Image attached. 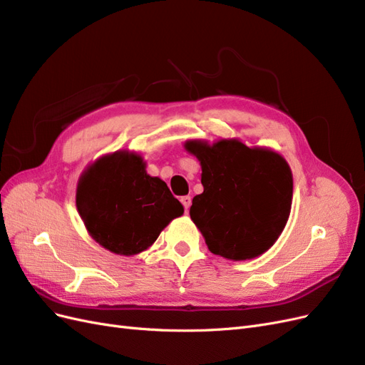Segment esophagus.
<instances>
[{
	"label": "esophagus",
	"instance_id": "obj_1",
	"mask_svg": "<svg viewBox=\"0 0 365 365\" xmlns=\"http://www.w3.org/2000/svg\"><path fill=\"white\" fill-rule=\"evenodd\" d=\"M181 204L184 205V210H185V213H187V212H189L190 205H192V197L190 196H182L181 197Z\"/></svg>",
	"mask_w": 365,
	"mask_h": 365
}]
</instances>
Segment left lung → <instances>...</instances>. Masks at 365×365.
<instances>
[{
	"mask_svg": "<svg viewBox=\"0 0 365 365\" xmlns=\"http://www.w3.org/2000/svg\"><path fill=\"white\" fill-rule=\"evenodd\" d=\"M184 148L201 163L204 192L193 197L190 217L208 250L230 260L268 251L291 213L289 164L277 152L236 138L213 145L190 140Z\"/></svg>",
	"mask_w": 365,
	"mask_h": 365,
	"instance_id": "1",
	"label": "left lung"
}]
</instances>
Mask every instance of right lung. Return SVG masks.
<instances>
[{"label":"right lung","instance_id":"right-lung-1","mask_svg":"<svg viewBox=\"0 0 365 365\" xmlns=\"http://www.w3.org/2000/svg\"><path fill=\"white\" fill-rule=\"evenodd\" d=\"M76 205L90 236L120 256L148 250L184 207L168 184L146 172L141 155L117 150L82 173Z\"/></svg>","mask_w":365,"mask_h":365}]
</instances>
